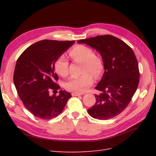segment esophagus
I'll list each match as a JSON object with an SVG mask.
<instances>
[{
	"mask_svg": "<svg viewBox=\"0 0 156 156\" xmlns=\"http://www.w3.org/2000/svg\"><path fill=\"white\" fill-rule=\"evenodd\" d=\"M72 96H81V94H79V93H75V92H73L72 94Z\"/></svg>",
	"mask_w": 156,
	"mask_h": 156,
	"instance_id": "obj_1",
	"label": "esophagus"
}]
</instances>
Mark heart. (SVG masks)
I'll return each instance as SVG.
<instances>
[{
	"instance_id": "obj_1",
	"label": "heart",
	"mask_w": 156,
	"mask_h": 156,
	"mask_svg": "<svg viewBox=\"0 0 156 156\" xmlns=\"http://www.w3.org/2000/svg\"><path fill=\"white\" fill-rule=\"evenodd\" d=\"M69 56L73 60L84 64L83 72L84 73L79 77L70 78L66 83L65 88L69 92L75 93L86 92L94 83L92 75L96 78H98L101 75L103 70L102 60L100 57L94 55L92 49L83 45L73 48L69 51ZM68 66L66 57L64 55H61L56 60L55 69L61 77H66L69 73Z\"/></svg>"
}]
</instances>
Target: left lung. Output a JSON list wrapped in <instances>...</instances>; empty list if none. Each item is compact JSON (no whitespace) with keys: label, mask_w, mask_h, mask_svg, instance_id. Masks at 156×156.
<instances>
[{"label":"left lung","mask_w":156,"mask_h":156,"mask_svg":"<svg viewBox=\"0 0 156 156\" xmlns=\"http://www.w3.org/2000/svg\"><path fill=\"white\" fill-rule=\"evenodd\" d=\"M96 49L102 57L104 73L96 88V102L88 113L94 119L108 120L128 105L139 83V70L133 51L111 35L98 36L77 41Z\"/></svg>","instance_id":"left-lung-1"}]
</instances>
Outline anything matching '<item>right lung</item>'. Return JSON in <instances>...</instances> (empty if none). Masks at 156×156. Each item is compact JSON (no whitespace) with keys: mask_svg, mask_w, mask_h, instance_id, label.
<instances>
[{"mask_svg":"<svg viewBox=\"0 0 156 156\" xmlns=\"http://www.w3.org/2000/svg\"><path fill=\"white\" fill-rule=\"evenodd\" d=\"M75 41L44 40L29 46L17 59L13 83L24 106L40 119L49 120L62 112L69 92L60 90L59 95H49L60 88L55 72L57 58L73 45ZM58 92V91H57Z\"/></svg>","mask_w":156,"mask_h":156,"instance_id":"add662e5","label":"right lung"}]
</instances>
